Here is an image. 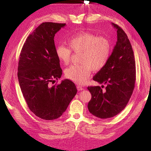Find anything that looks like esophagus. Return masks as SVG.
<instances>
[{
  "instance_id": "34e87169",
  "label": "esophagus",
  "mask_w": 151,
  "mask_h": 151,
  "mask_svg": "<svg viewBox=\"0 0 151 151\" xmlns=\"http://www.w3.org/2000/svg\"><path fill=\"white\" fill-rule=\"evenodd\" d=\"M76 88H77L78 91H81V90H83V89H84V88H83L82 86H79V85H77V86H76Z\"/></svg>"
}]
</instances>
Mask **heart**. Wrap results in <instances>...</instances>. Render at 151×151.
I'll use <instances>...</instances> for the list:
<instances>
[{
	"label": "heart",
	"instance_id": "1",
	"mask_svg": "<svg viewBox=\"0 0 151 151\" xmlns=\"http://www.w3.org/2000/svg\"><path fill=\"white\" fill-rule=\"evenodd\" d=\"M69 47L60 45L56 48V56L60 62L67 65L70 61L71 49L81 52L79 62L65 70L66 77L73 82L82 84L88 81L91 70L99 71L106 65L111 54L110 41L90 32L76 35L67 41Z\"/></svg>",
	"mask_w": 151,
	"mask_h": 151
}]
</instances>
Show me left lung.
Masks as SVG:
<instances>
[{"mask_svg": "<svg viewBox=\"0 0 151 151\" xmlns=\"http://www.w3.org/2000/svg\"><path fill=\"white\" fill-rule=\"evenodd\" d=\"M112 25L117 29L116 45L106 65L93 78L106 87L104 90L100 86L88 87L91 94L88 110L92 115L101 119L114 117L126 107L136 81V63L132 45L123 30L117 24Z\"/></svg>", "mask_w": 151, "mask_h": 151, "instance_id": "8db88e82", "label": "left lung"}]
</instances>
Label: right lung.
<instances>
[{"label": "right lung", "instance_id": "right-lung-1", "mask_svg": "<svg viewBox=\"0 0 151 151\" xmlns=\"http://www.w3.org/2000/svg\"><path fill=\"white\" fill-rule=\"evenodd\" d=\"M65 24L43 22L28 36L19 57L17 76L22 93L30 111L45 120L60 117L77 92L68 79L50 85L62 75L54 38Z\"/></svg>", "mask_w": 151, "mask_h": 151}]
</instances>
